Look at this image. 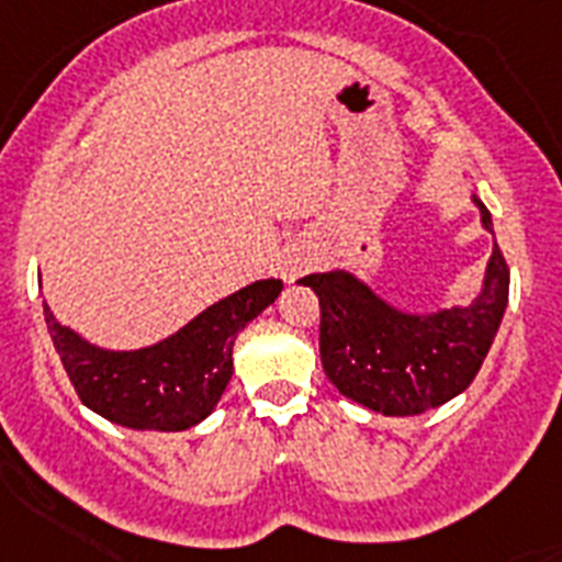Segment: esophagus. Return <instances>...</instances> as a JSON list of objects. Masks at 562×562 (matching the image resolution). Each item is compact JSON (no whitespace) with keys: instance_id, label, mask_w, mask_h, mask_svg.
Segmentation results:
<instances>
[{"instance_id":"34e87169","label":"esophagus","mask_w":562,"mask_h":562,"mask_svg":"<svg viewBox=\"0 0 562 562\" xmlns=\"http://www.w3.org/2000/svg\"><path fill=\"white\" fill-rule=\"evenodd\" d=\"M310 267H313V258H310V255H295V258H290V261H286L284 278L286 281H295V278L304 276Z\"/></svg>"}]
</instances>
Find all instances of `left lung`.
I'll use <instances>...</instances> for the list:
<instances>
[{"label": "left lung", "mask_w": 562, "mask_h": 562, "mask_svg": "<svg viewBox=\"0 0 562 562\" xmlns=\"http://www.w3.org/2000/svg\"><path fill=\"white\" fill-rule=\"evenodd\" d=\"M482 226L491 212L474 194ZM299 284L318 295L324 373L338 393L384 416H416L451 402L480 373L508 304V267L494 240L482 290L465 307L405 313L347 270Z\"/></svg>", "instance_id": "1"}]
</instances>
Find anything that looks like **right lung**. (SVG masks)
<instances>
[{"mask_svg": "<svg viewBox=\"0 0 562 562\" xmlns=\"http://www.w3.org/2000/svg\"><path fill=\"white\" fill-rule=\"evenodd\" d=\"M284 284L263 278L215 301L187 327L140 350H105L42 304L50 341L82 405L132 430H187L215 411L232 379V345Z\"/></svg>", "mask_w": 562, "mask_h": 562, "instance_id": "1", "label": "right lung"}]
</instances>
